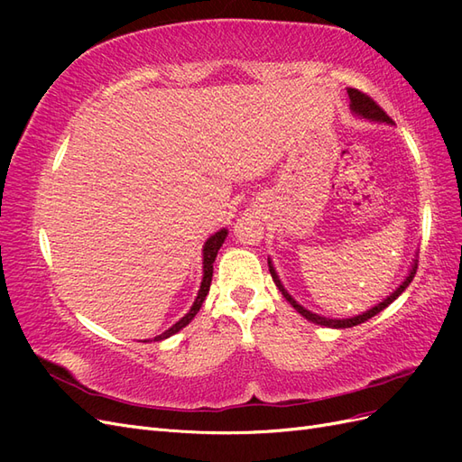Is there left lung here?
<instances>
[{
  "instance_id": "8db88e82",
  "label": "left lung",
  "mask_w": 462,
  "mask_h": 462,
  "mask_svg": "<svg viewBox=\"0 0 462 462\" xmlns=\"http://www.w3.org/2000/svg\"><path fill=\"white\" fill-rule=\"evenodd\" d=\"M346 94H348V100H351V111H353V114H355L356 117L368 119V121H372V123H387V125H393V121L389 119V116L385 114V111H383L380 106H377V104L372 100V97H368L366 94L358 92L356 88H346ZM416 262H418V260L414 258L412 263H411V270H409L407 277H404L402 282H401V285H399L393 292H389V295H387L382 302H377L375 306H372V309H368L366 312L351 316V318H326V316H319V314H316V312H310L309 309H304L302 304H299L295 299H292V297L289 295V291L283 287L282 279H279V275H277V272H275V268H273V262L268 258V265H270V273H272V277H273V283L277 285L279 291H282V295L285 297V300L292 306V309H295L300 316H304L309 321H314V324H318V326H326V328H333V329H346V328H353V326H358V324H365V321H368L370 318H374L375 314H380L383 309H387V306H389L391 302H393L395 299H399L401 292H402L404 289H407L409 283L414 279V273H416V268H418Z\"/></svg>"
}]
</instances>
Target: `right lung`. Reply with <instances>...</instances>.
Wrapping results in <instances>:
<instances>
[{
    "label": "right lung",
    "instance_id": "add662e5",
    "mask_svg": "<svg viewBox=\"0 0 462 462\" xmlns=\"http://www.w3.org/2000/svg\"><path fill=\"white\" fill-rule=\"evenodd\" d=\"M227 233H229V231H227L226 227H223V229H219L217 233H214L212 236H209V239L204 243V246H202V282H200V289H199L197 299H194V302H192V306H190V310H189L183 318H180V319L177 321V324H173L170 329H165L163 333L156 335V337H153V341H163V339H167V337H171V335H175L177 331H180L185 326H189L190 321H192V318L199 314V310L202 309V302L206 300L209 285H212L214 262H216V256H217V250L221 248L223 243H226ZM148 341H150V339H148ZM144 343H146V341H144Z\"/></svg>",
    "mask_w": 462,
    "mask_h": 462
}]
</instances>
